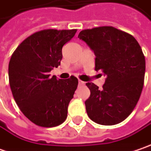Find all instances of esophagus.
I'll list each match as a JSON object with an SVG mask.
<instances>
[{
  "mask_svg": "<svg viewBox=\"0 0 151 151\" xmlns=\"http://www.w3.org/2000/svg\"><path fill=\"white\" fill-rule=\"evenodd\" d=\"M83 84H84V82H83L81 80H78V85H79V86H82Z\"/></svg>",
  "mask_w": 151,
  "mask_h": 151,
  "instance_id": "obj_1",
  "label": "esophagus"
}]
</instances>
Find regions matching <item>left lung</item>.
<instances>
[{
  "mask_svg": "<svg viewBox=\"0 0 151 151\" xmlns=\"http://www.w3.org/2000/svg\"><path fill=\"white\" fill-rule=\"evenodd\" d=\"M78 38L95 56V70L106 77L102 89L87 83L90 96L85 101L88 117L101 125L125 120L139 100L145 59L134 37L111 26L82 30Z\"/></svg>",
  "mask_w": 151,
  "mask_h": 151,
  "instance_id": "8db88e82",
  "label": "left lung"
}]
</instances>
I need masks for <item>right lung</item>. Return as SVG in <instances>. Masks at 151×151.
Wrapping results in <instances>:
<instances>
[{
  "instance_id": "right-lung-1",
  "label": "right lung",
  "mask_w": 151,
  "mask_h": 151,
  "mask_svg": "<svg viewBox=\"0 0 151 151\" xmlns=\"http://www.w3.org/2000/svg\"><path fill=\"white\" fill-rule=\"evenodd\" d=\"M77 30L45 29L35 33L21 43L11 57L8 76L11 90L23 115L40 127L62 124L78 87V79L50 77L60 66L63 45Z\"/></svg>"
}]
</instances>
